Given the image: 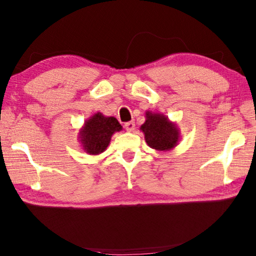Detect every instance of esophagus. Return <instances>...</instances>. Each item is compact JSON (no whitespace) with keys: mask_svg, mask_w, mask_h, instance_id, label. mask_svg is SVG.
Returning a JSON list of instances; mask_svg holds the SVG:
<instances>
[{"mask_svg":"<svg viewBox=\"0 0 256 256\" xmlns=\"http://www.w3.org/2000/svg\"><path fill=\"white\" fill-rule=\"evenodd\" d=\"M125 130H126V131H128V132H133L134 131V128H136V124H134V122H128V123H125Z\"/></svg>","mask_w":256,"mask_h":256,"instance_id":"1","label":"esophagus"}]
</instances>
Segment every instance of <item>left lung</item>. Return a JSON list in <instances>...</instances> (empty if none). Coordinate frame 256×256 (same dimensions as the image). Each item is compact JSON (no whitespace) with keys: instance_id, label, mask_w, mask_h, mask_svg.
Wrapping results in <instances>:
<instances>
[{"instance_id":"8db88e82","label":"left lung","mask_w":256,"mask_h":256,"mask_svg":"<svg viewBox=\"0 0 256 256\" xmlns=\"http://www.w3.org/2000/svg\"><path fill=\"white\" fill-rule=\"evenodd\" d=\"M140 130L144 134L146 144L158 151H168L177 146L180 130L162 114L146 112V122Z\"/></svg>"}]
</instances>
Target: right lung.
Masks as SVG:
<instances>
[{
  "label": "right lung",
  "mask_w": 256,
  "mask_h": 256,
  "mask_svg": "<svg viewBox=\"0 0 256 256\" xmlns=\"http://www.w3.org/2000/svg\"><path fill=\"white\" fill-rule=\"evenodd\" d=\"M120 130L122 125L115 118H106L102 112H96L84 122L79 138L86 154H99L106 150L112 134Z\"/></svg>",
  "instance_id": "right-lung-1"
}]
</instances>
